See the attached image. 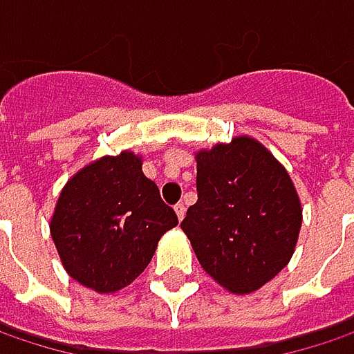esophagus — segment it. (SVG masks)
Wrapping results in <instances>:
<instances>
[{
  "instance_id": "obj_1",
  "label": "esophagus",
  "mask_w": 354,
  "mask_h": 354,
  "mask_svg": "<svg viewBox=\"0 0 354 354\" xmlns=\"http://www.w3.org/2000/svg\"><path fill=\"white\" fill-rule=\"evenodd\" d=\"M175 214H177L179 219H183V217H185V203H177V205H175Z\"/></svg>"
}]
</instances>
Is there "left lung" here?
Segmentation results:
<instances>
[{"label":"left lung","mask_w":354,"mask_h":354,"mask_svg":"<svg viewBox=\"0 0 354 354\" xmlns=\"http://www.w3.org/2000/svg\"><path fill=\"white\" fill-rule=\"evenodd\" d=\"M197 203L181 230L201 268L232 294H252L290 262L302 205L288 171L248 135L195 153Z\"/></svg>","instance_id":"8db88e82"}]
</instances>
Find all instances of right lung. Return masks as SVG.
Segmentation results:
<instances>
[{
	"label": "right lung",
	"mask_w": 354,
	"mask_h": 354,
	"mask_svg": "<svg viewBox=\"0 0 354 354\" xmlns=\"http://www.w3.org/2000/svg\"><path fill=\"white\" fill-rule=\"evenodd\" d=\"M177 225L142 157L120 151L84 165L60 191L50 234L70 278L114 294L151 264L165 232Z\"/></svg>",
	"instance_id": "obj_1"
}]
</instances>
